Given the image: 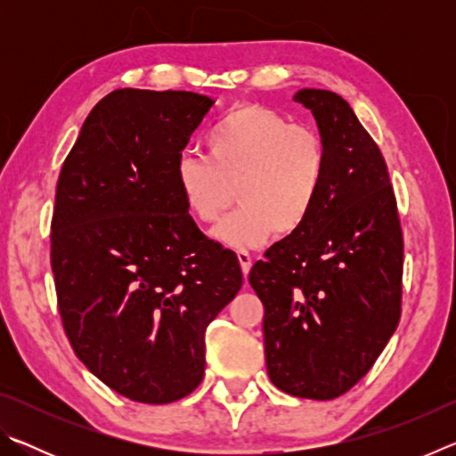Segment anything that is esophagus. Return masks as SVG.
Returning <instances> with one entry per match:
<instances>
[{
	"label": "esophagus",
	"mask_w": 456,
	"mask_h": 456,
	"mask_svg": "<svg viewBox=\"0 0 456 456\" xmlns=\"http://www.w3.org/2000/svg\"><path fill=\"white\" fill-rule=\"evenodd\" d=\"M237 259H239V265H241L243 275L249 273V269H251V253L245 251V249H239L237 251Z\"/></svg>",
	"instance_id": "obj_1"
}]
</instances>
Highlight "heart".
Masks as SVG:
<instances>
[{
  "instance_id": "heart-1",
  "label": "heart",
  "mask_w": 456,
  "mask_h": 456,
  "mask_svg": "<svg viewBox=\"0 0 456 456\" xmlns=\"http://www.w3.org/2000/svg\"><path fill=\"white\" fill-rule=\"evenodd\" d=\"M209 157L183 152L175 183L192 219L219 217L233 189L241 205L223 217L211 237L231 249H257L273 231L291 235L318 205L328 175V149L310 126L293 125L261 104H239L205 136Z\"/></svg>"
}]
</instances>
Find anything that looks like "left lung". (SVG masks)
<instances>
[{"label":"left lung","mask_w":456,"mask_h":456,"mask_svg":"<svg viewBox=\"0 0 456 456\" xmlns=\"http://www.w3.org/2000/svg\"><path fill=\"white\" fill-rule=\"evenodd\" d=\"M293 100L312 110L328 175L305 225L249 272L265 307L267 374L297 398L331 400L366 376L395 334L404 243L388 167L356 114L330 90Z\"/></svg>","instance_id":"1"}]
</instances>
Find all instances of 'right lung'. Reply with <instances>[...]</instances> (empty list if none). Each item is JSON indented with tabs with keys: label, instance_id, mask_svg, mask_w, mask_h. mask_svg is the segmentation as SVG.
<instances>
[{
	"label": "right lung",
	"instance_id": "add662e5",
	"mask_svg": "<svg viewBox=\"0 0 456 456\" xmlns=\"http://www.w3.org/2000/svg\"><path fill=\"white\" fill-rule=\"evenodd\" d=\"M213 104L184 90H114L60 171L50 257L61 323L84 366L134 403L197 388L205 330L243 283L235 253L200 233L175 183Z\"/></svg>",
	"mask_w": 456,
	"mask_h": 456
}]
</instances>
